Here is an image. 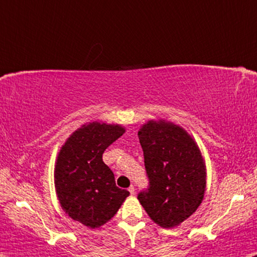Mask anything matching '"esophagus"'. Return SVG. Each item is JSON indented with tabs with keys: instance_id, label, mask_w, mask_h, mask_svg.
Instances as JSON below:
<instances>
[{
	"instance_id": "obj_1",
	"label": "esophagus",
	"mask_w": 257,
	"mask_h": 257,
	"mask_svg": "<svg viewBox=\"0 0 257 257\" xmlns=\"http://www.w3.org/2000/svg\"><path fill=\"white\" fill-rule=\"evenodd\" d=\"M128 190H129V193L132 194V195H135V193H136V188H135V186H130Z\"/></svg>"
}]
</instances>
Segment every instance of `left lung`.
<instances>
[{"mask_svg":"<svg viewBox=\"0 0 257 257\" xmlns=\"http://www.w3.org/2000/svg\"><path fill=\"white\" fill-rule=\"evenodd\" d=\"M139 139L149 188L137 198L159 226H178L204 197L206 172L200 148L185 129L165 120L148 121Z\"/></svg>","mask_w":257,"mask_h":257,"instance_id":"1","label":"left lung"}]
</instances>
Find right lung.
<instances>
[{
    "label": "right lung",
    "mask_w": 257,
    "mask_h": 257,
    "mask_svg": "<svg viewBox=\"0 0 257 257\" xmlns=\"http://www.w3.org/2000/svg\"><path fill=\"white\" fill-rule=\"evenodd\" d=\"M125 132L120 124L91 122L74 132L56 159L54 183L68 216L90 228L100 227L115 216L129 191L116 187L102 153Z\"/></svg>",
    "instance_id": "obj_1"
}]
</instances>
